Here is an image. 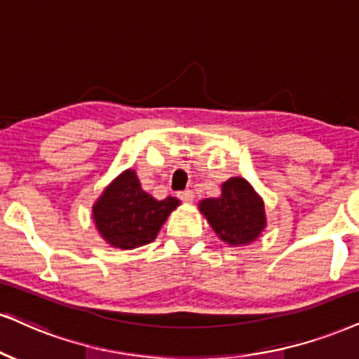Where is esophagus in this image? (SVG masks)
Returning <instances> with one entry per match:
<instances>
[{
  "label": "esophagus",
  "instance_id": "34e87169",
  "mask_svg": "<svg viewBox=\"0 0 359 359\" xmlns=\"http://www.w3.org/2000/svg\"><path fill=\"white\" fill-rule=\"evenodd\" d=\"M178 198H180L181 201H184V203H191L194 200V194H193L191 189H187V191H181L178 194Z\"/></svg>",
  "mask_w": 359,
  "mask_h": 359
}]
</instances>
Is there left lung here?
I'll return each mask as SVG.
<instances>
[{"mask_svg": "<svg viewBox=\"0 0 359 359\" xmlns=\"http://www.w3.org/2000/svg\"><path fill=\"white\" fill-rule=\"evenodd\" d=\"M198 210L219 240L229 246L251 245L268 224L263 198L241 176L224 181L219 196L201 200Z\"/></svg>", "mask_w": 359, "mask_h": 359, "instance_id": "1", "label": "left lung"}]
</instances>
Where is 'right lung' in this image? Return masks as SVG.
Returning <instances> with one entry per match:
<instances>
[{
	"label": "right lung",
	"mask_w": 359,
	"mask_h": 359,
	"mask_svg": "<svg viewBox=\"0 0 359 359\" xmlns=\"http://www.w3.org/2000/svg\"><path fill=\"white\" fill-rule=\"evenodd\" d=\"M178 206L176 198L158 201L143 191L136 171L128 168L101 191L91 213L98 234L109 246L135 250L156 240L168 216Z\"/></svg>",
	"instance_id": "add662e5"
}]
</instances>
